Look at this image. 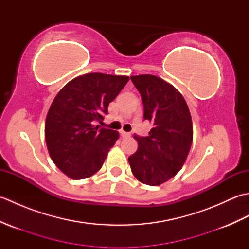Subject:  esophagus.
<instances>
[{
	"mask_svg": "<svg viewBox=\"0 0 249 249\" xmlns=\"http://www.w3.org/2000/svg\"><path fill=\"white\" fill-rule=\"evenodd\" d=\"M120 135H121L122 138H127V137L130 136L129 133H126V131H124V130H121L120 131Z\"/></svg>",
	"mask_w": 249,
	"mask_h": 249,
	"instance_id": "esophagus-1",
	"label": "esophagus"
}]
</instances>
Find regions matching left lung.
<instances>
[{
  "mask_svg": "<svg viewBox=\"0 0 249 249\" xmlns=\"http://www.w3.org/2000/svg\"><path fill=\"white\" fill-rule=\"evenodd\" d=\"M141 94L144 120L151 122L147 137L134 138L138 150L128 157L131 172L141 183L158 186L181 170L193 143V121L183 95L154 75L131 76Z\"/></svg>",
  "mask_w": 249,
  "mask_h": 249,
  "instance_id": "1",
  "label": "left lung"
}]
</instances>
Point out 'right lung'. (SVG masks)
I'll return each instance as SVG.
<instances>
[{
  "instance_id": "add662e5",
  "label": "right lung",
  "mask_w": 249,
  "mask_h": 249,
  "mask_svg": "<svg viewBox=\"0 0 249 249\" xmlns=\"http://www.w3.org/2000/svg\"><path fill=\"white\" fill-rule=\"evenodd\" d=\"M127 76L92 72L63 87L52 102L45 123V139L51 160L72 179L96 173L119 139V133L100 128L108 106L128 82Z\"/></svg>"
}]
</instances>
